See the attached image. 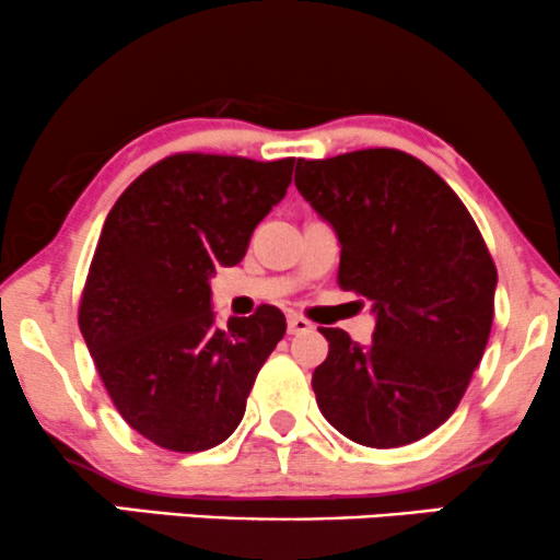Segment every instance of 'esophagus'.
I'll return each mask as SVG.
<instances>
[{"label": "esophagus", "instance_id": "obj_1", "mask_svg": "<svg viewBox=\"0 0 560 560\" xmlns=\"http://www.w3.org/2000/svg\"><path fill=\"white\" fill-rule=\"evenodd\" d=\"M287 325H289V332H292V336H300V332L313 330V323H310L307 317H302V315H289Z\"/></svg>", "mask_w": 560, "mask_h": 560}]
</instances>
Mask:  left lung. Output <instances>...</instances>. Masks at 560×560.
I'll list each match as a JSON object with an SVG mask.
<instances>
[{
    "label": "left lung",
    "mask_w": 560,
    "mask_h": 560,
    "mask_svg": "<svg viewBox=\"0 0 560 560\" xmlns=\"http://www.w3.org/2000/svg\"><path fill=\"white\" fill-rule=\"evenodd\" d=\"M296 190L336 230L338 287L372 300V343L320 328L317 408L351 442L402 447L455 413L493 323L497 266L455 190L400 150L296 160Z\"/></svg>",
    "instance_id": "left-lung-1"
}]
</instances>
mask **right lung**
<instances>
[{
  "instance_id": "right-lung-1",
  "label": "right lung",
  "mask_w": 560,
  "mask_h": 560,
  "mask_svg": "<svg viewBox=\"0 0 560 560\" xmlns=\"http://www.w3.org/2000/svg\"><path fill=\"white\" fill-rule=\"evenodd\" d=\"M292 167L294 158L173 154L144 170L105 219L80 330L113 406L158 447L222 444L284 338V313L273 304L217 328L209 279L243 260Z\"/></svg>"
}]
</instances>
